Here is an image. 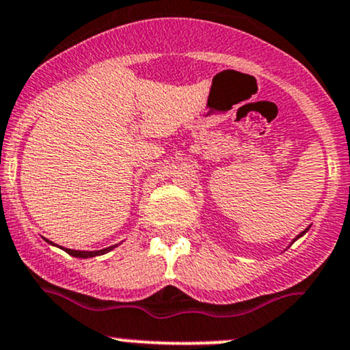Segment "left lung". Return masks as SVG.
<instances>
[{"label": "left lung", "mask_w": 350, "mask_h": 350, "mask_svg": "<svg viewBox=\"0 0 350 350\" xmlns=\"http://www.w3.org/2000/svg\"><path fill=\"white\" fill-rule=\"evenodd\" d=\"M304 232H306V231H304ZM304 232H302V234H304Z\"/></svg>", "instance_id": "8db88e82"}]
</instances>
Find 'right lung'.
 Here are the masks:
<instances>
[{
    "label": "right lung",
    "instance_id": "1",
    "mask_svg": "<svg viewBox=\"0 0 350 350\" xmlns=\"http://www.w3.org/2000/svg\"><path fill=\"white\" fill-rule=\"evenodd\" d=\"M111 249H113V245H111V247L101 249V251H75V249H64V251H66L69 256H75V257H83V259H86V257H94V256H101V254H106V252H107V251H111Z\"/></svg>",
    "mask_w": 350,
    "mask_h": 350
}]
</instances>
